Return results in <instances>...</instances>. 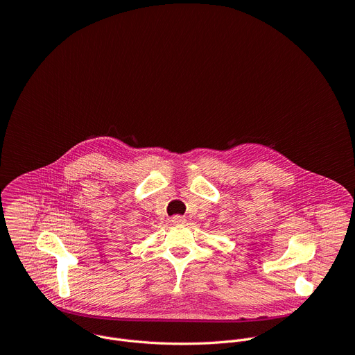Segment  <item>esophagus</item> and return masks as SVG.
Masks as SVG:
<instances>
[{
    "mask_svg": "<svg viewBox=\"0 0 355 355\" xmlns=\"http://www.w3.org/2000/svg\"><path fill=\"white\" fill-rule=\"evenodd\" d=\"M171 221H173L174 224H184V223H185V218L181 217V216H174V217L171 218Z\"/></svg>",
    "mask_w": 355,
    "mask_h": 355,
    "instance_id": "obj_1",
    "label": "esophagus"
}]
</instances>
